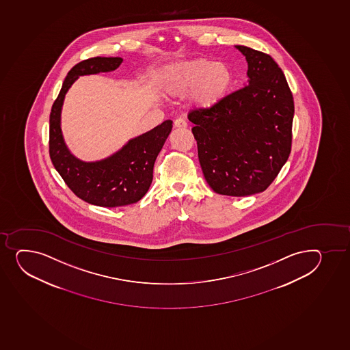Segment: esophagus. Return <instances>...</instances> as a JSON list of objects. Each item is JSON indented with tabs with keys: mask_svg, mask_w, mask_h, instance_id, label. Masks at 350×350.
Instances as JSON below:
<instances>
[{
	"mask_svg": "<svg viewBox=\"0 0 350 350\" xmlns=\"http://www.w3.org/2000/svg\"><path fill=\"white\" fill-rule=\"evenodd\" d=\"M174 126L178 128V129H184V128L188 126V123L184 121L183 118H178L174 122Z\"/></svg>",
	"mask_w": 350,
	"mask_h": 350,
	"instance_id": "esophagus-1",
	"label": "esophagus"
}]
</instances>
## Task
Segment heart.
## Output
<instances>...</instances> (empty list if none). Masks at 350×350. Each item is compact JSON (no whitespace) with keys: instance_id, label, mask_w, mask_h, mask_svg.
Instances as JSON below:
<instances>
[{"instance_id":"obj_1","label":"heart","mask_w":350,"mask_h":350,"mask_svg":"<svg viewBox=\"0 0 350 350\" xmlns=\"http://www.w3.org/2000/svg\"><path fill=\"white\" fill-rule=\"evenodd\" d=\"M232 81V71L226 63L208 59L173 63L162 71V85L166 91L173 94L192 91V103L205 109L225 98Z\"/></svg>"}]
</instances>
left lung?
I'll use <instances>...</instances> for the list:
<instances>
[{
  "mask_svg": "<svg viewBox=\"0 0 350 350\" xmlns=\"http://www.w3.org/2000/svg\"><path fill=\"white\" fill-rule=\"evenodd\" d=\"M235 47L247 59V86L188 118L208 185L220 195L244 197L265 191L287 161L294 99L271 56Z\"/></svg>",
  "mask_w": 350,
  "mask_h": 350,
  "instance_id": "1",
  "label": "left lung"
}]
</instances>
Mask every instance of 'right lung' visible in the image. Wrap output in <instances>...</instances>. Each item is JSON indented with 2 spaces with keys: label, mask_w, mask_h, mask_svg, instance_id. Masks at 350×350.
Masks as SVG:
<instances>
[{
  "label": "right lung",
  "mask_w": 350,
  "mask_h": 350,
  "mask_svg": "<svg viewBox=\"0 0 350 350\" xmlns=\"http://www.w3.org/2000/svg\"><path fill=\"white\" fill-rule=\"evenodd\" d=\"M122 61L121 57L98 56L77 63L66 75L49 116V155L53 165L75 195L96 206H125L143 198L153 180L155 159L173 128V121L167 120L99 161H81L66 148L61 130V111L68 90L79 76L114 71Z\"/></svg>",
  "instance_id": "obj_1"
}]
</instances>
